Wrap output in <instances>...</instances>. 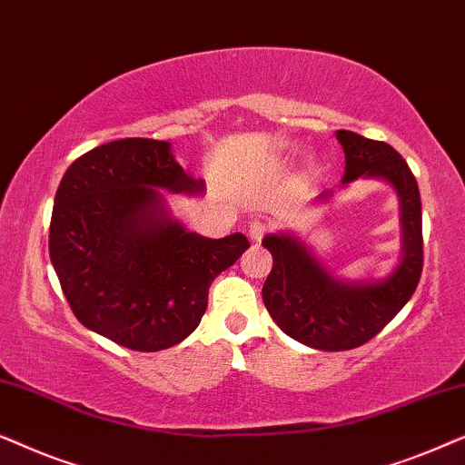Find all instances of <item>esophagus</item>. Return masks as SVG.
I'll list each match as a JSON object with an SVG mask.
<instances>
[{"instance_id":"obj_1","label":"esophagus","mask_w":465,"mask_h":465,"mask_svg":"<svg viewBox=\"0 0 465 465\" xmlns=\"http://www.w3.org/2000/svg\"><path fill=\"white\" fill-rule=\"evenodd\" d=\"M266 232H269V224H266V222L256 220V222H252V224H250V239L256 241V243H258V241H262Z\"/></svg>"}]
</instances>
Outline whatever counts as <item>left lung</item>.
I'll use <instances>...</instances> for the list:
<instances>
[{"label":"left lung","mask_w":465,"mask_h":465,"mask_svg":"<svg viewBox=\"0 0 465 465\" xmlns=\"http://www.w3.org/2000/svg\"><path fill=\"white\" fill-rule=\"evenodd\" d=\"M345 150L342 183L379 177L396 190L402 222V260L383 282H342L323 269L302 241L288 232L266 234L272 269L262 301L285 334L322 351H347L364 345L396 317L423 271L421 196L409 164L390 143L366 139L353 131H336ZM332 193L320 194L328 201Z\"/></svg>","instance_id":"left-lung-1"}]
</instances>
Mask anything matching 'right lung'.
<instances>
[{
	"label": "right lung",
	"mask_w": 465,
	"mask_h": 465,
	"mask_svg": "<svg viewBox=\"0 0 465 465\" xmlns=\"http://www.w3.org/2000/svg\"><path fill=\"white\" fill-rule=\"evenodd\" d=\"M203 194L169 142L126 137L69 164L54 196L50 260L82 326L133 351H161L194 332L209 285L250 247L207 239L164 207L161 190Z\"/></svg>",
	"instance_id": "right-lung-1"
}]
</instances>
